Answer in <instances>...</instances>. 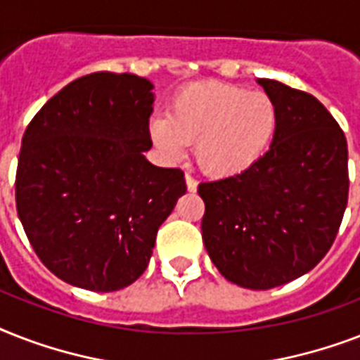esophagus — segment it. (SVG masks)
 Returning a JSON list of instances; mask_svg holds the SVG:
<instances>
[{"instance_id":"34e87169","label":"esophagus","mask_w":360,"mask_h":360,"mask_svg":"<svg viewBox=\"0 0 360 360\" xmlns=\"http://www.w3.org/2000/svg\"><path fill=\"white\" fill-rule=\"evenodd\" d=\"M185 181H186V191H188V192H196V188H198V181L194 179V177H192V175H188V174L185 175Z\"/></svg>"}]
</instances>
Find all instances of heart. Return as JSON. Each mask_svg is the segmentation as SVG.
Instances as JSON below:
<instances>
[{
  "mask_svg": "<svg viewBox=\"0 0 360 360\" xmlns=\"http://www.w3.org/2000/svg\"><path fill=\"white\" fill-rule=\"evenodd\" d=\"M280 108L271 95L243 86L205 82L183 87L169 112L153 115L149 136L168 158H194L203 174L230 179L262 160L276 140Z\"/></svg>",
  "mask_w": 360,
  "mask_h": 360,
  "instance_id": "heart-1",
  "label": "heart"
}]
</instances>
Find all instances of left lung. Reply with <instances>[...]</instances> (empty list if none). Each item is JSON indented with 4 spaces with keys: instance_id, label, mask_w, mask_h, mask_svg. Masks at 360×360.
<instances>
[{
    "instance_id": "left-lung-1",
    "label": "left lung",
    "mask_w": 360,
    "mask_h": 360,
    "mask_svg": "<svg viewBox=\"0 0 360 360\" xmlns=\"http://www.w3.org/2000/svg\"><path fill=\"white\" fill-rule=\"evenodd\" d=\"M276 101L280 129L259 162L198 186L203 245L226 280L271 290L312 271L347 205L346 136L318 98L257 78Z\"/></svg>"
}]
</instances>
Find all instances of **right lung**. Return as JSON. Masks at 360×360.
Listing matches in <instances>:
<instances>
[{
    "label": "right lung",
    "mask_w": 360,
    "mask_h": 360,
    "mask_svg": "<svg viewBox=\"0 0 360 360\" xmlns=\"http://www.w3.org/2000/svg\"><path fill=\"white\" fill-rule=\"evenodd\" d=\"M153 84L93 72L31 120L16 169V209L41 262L82 290L117 291L149 265L157 231L186 192L151 149Z\"/></svg>",
    "instance_id": "add662e5"
}]
</instances>
